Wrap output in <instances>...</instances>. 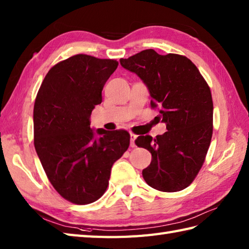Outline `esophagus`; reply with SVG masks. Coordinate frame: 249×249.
I'll return each instance as SVG.
<instances>
[{"label":"esophagus","instance_id":"34e87169","mask_svg":"<svg viewBox=\"0 0 249 249\" xmlns=\"http://www.w3.org/2000/svg\"><path fill=\"white\" fill-rule=\"evenodd\" d=\"M130 136H131V142H130V145L131 147H135V140H136V135L134 133H130Z\"/></svg>","mask_w":249,"mask_h":249}]
</instances>
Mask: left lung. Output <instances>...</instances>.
I'll return each mask as SVG.
<instances>
[{
    "label": "left lung",
    "instance_id": "1",
    "mask_svg": "<svg viewBox=\"0 0 249 249\" xmlns=\"http://www.w3.org/2000/svg\"><path fill=\"white\" fill-rule=\"evenodd\" d=\"M120 65L135 73L148 88L151 107L167 132L152 139L140 135L135 143L151 153L142 170L148 185L161 192L189 186L202 166L213 132V102L210 87L191 60L178 54L160 55L148 49Z\"/></svg>",
    "mask_w": 249,
    "mask_h": 249
}]
</instances>
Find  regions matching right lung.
<instances>
[{
  "label": "right lung",
  "instance_id": "1",
  "mask_svg": "<svg viewBox=\"0 0 249 249\" xmlns=\"http://www.w3.org/2000/svg\"><path fill=\"white\" fill-rule=\"evenodd\" d=\"M118 66L78 54L49 70L34 106V145L48 179L70 202L88 204L107 191L113 164L126 151L124 130L90 128V115Z\"/></svg>",
  "mask_w": 249,
  "mask_h": 249
}]
</instances>
